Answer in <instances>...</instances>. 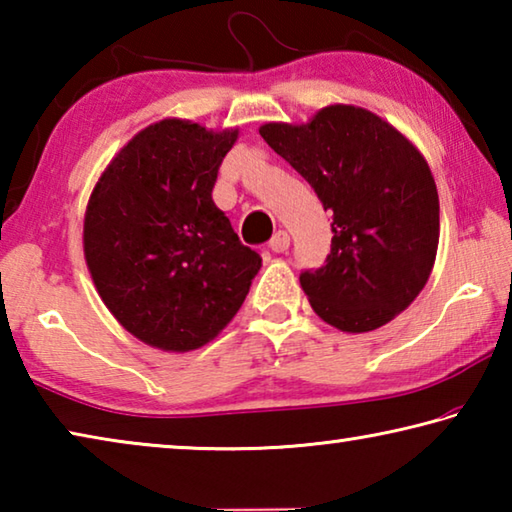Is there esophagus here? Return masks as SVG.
I'll use <instances>...</instances> for the list:
<instances>
[{
	"label": "esophagus",
	"mask_w": 512,
	"mask_h": 512,
	"mask_svg": "<svg viewBox=\"0 0 512 512\" xmlns=\"http://www.w3.org/2000/svg\"><path fill=\"white\" fill-rule=\"evenodd\" d=\"M289 246H291V237L284 230L275 232L273 239L268 241V248H271L273 253H284V250H289Z\"/></svg>",
	"instance_id": "obj_1"
}]
</instances>
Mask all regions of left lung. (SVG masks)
Instances as JSON below:
<instances>
[{
  "instance_id": "1",
  "label": "left lung",
  "mask_w": 512,
  "mask_h": 512,
  "mask_svg": "<svg viewBox=\"0 0 512 512\" xmlns=\"http://www.w3.org/2000/svg\"><path fill=\"white\" fill-rule=\"evenodd\" d=\"M271 149L332 212V250L300 273L309 305L343 332L386 325L418 298L436 262L438 192L429 164L391 124L327 106L302 126L264 124Z\"/></svg>"
}]
</instances>
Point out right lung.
Instances as JSON below:
<instances>
[{
  "mask_svg": "<svg viewBox=\"0 0 512 512\" xmlns=\"http://www.w3.org/2000/svg\"><path fill=\"white\" fill-rule=\"evenodd\" d=\"M235 142L237 131L162 119L117 153L90 196L83 250L94 287L153 348L189 352L212 341L262 266L212 201Z\"/></svg>",
  "mask_w": 512,
  "mask_h": 512,
  "instance_id": "1",
  "label": "right lung"
}]
</instances>
